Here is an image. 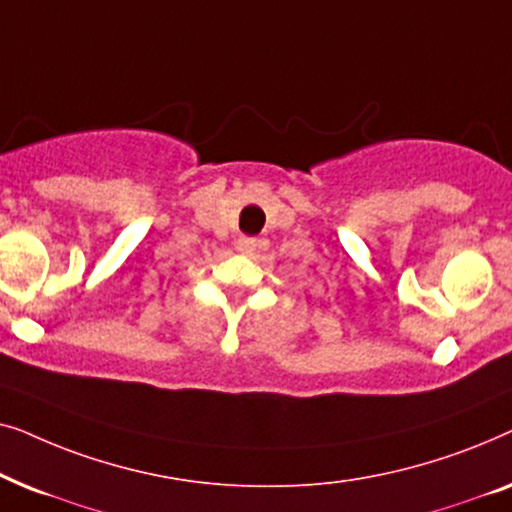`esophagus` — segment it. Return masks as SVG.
<instances>
[{
	"mask_svg": "<svg viewBox=\"0 0 512 512\" xmlns=\"http://www.w3.org/2000/svg\"><path fill=\"white\" fill-rule=\"evenodd\" d=\"M256 247H258V240H254V237H240V240H237V249L247 256L254 254Z\"/></svg>",
	"mask_w": 512,
	"mask_h": 512,
	"instance_id": "34e87169",
	"label": "esophagus"
}]
</instances>
